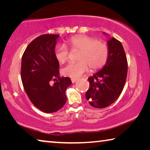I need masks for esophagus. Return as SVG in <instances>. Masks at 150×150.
Here are the masks:
<instances>
[{"mask_svg":"<svg viewBox=\"0 0 150 150\" xmlns=\"http://www.w3.org/2000/svg\"><path fill=\"white\" fill-rule=\"evenodd\" d=\"M76 81H77V79H71V82L73 83H75Z\"/></svg>","mask_w":150,"mask_h":150,"instance_id":"obj_1","label":"esophagus"}]
</instances>
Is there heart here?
Returning <instances> with one entry per match:
<instances>
[{"label": "heart", "mask_w": 150, "mask_h": 150, "mask_svg": "<svg viewBox=\"0 0 150 150\" xmlns=\"http://www.w3.org/2000/svg\"><path fill=\"white\" fill-rule=\"evenodd\" d=\"M67 44L72 50H79L77 56L79 62L69 63L62 69L63 74L77 79L84 75L88 70L96 71L105 64L108 56L107 45L102 41L96 40L93 37L86 35H77L67 40ZM69 51L64 45H56L54 56L61 63L68 59Z\"/></svg>", "instance_id": "obj_1"}]
</instances>
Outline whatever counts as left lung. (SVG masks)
<instances>
[{
    "mask_svg": "<svg viewBox=\"0 0 150 150\" xmlns=\"http://www.w3.org/2000/svg\"><path fill=\"white\" fill-rule=\"evenodd\" d=\"M107 45L108 56L105 66L88 78L90 87L86 93V98L91 106L97 108L107 107L118 99L128 71L126 56L121 42L110 38Z\"/></svg>",
    "mask_w": 150,
    "mask_h": 150,
    "instance_id": "obj_1",
    "label": "left lung"
}]
</instances>
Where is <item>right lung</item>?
I'll list each match as a JSON object with an SVG mask.
<instances>
[{
    "instance_id": "obj_1",
    "label": "right lung",
    "mask_w": 150,
    "mask_h": 150,
    "mask_svg": "<svg viewBox=\"0 0 150 150\" xmlns=\"http://www.w3.org/2000/svg\"><path fill=\"white\" fill-rule=\"evenodd\" d=\"M57 34H44L28 45L22 57L21 79L24 90L35 107L45 113L62 108L67 101L65 91L72 82L59 75L54 56ZM54 80L53 84L50 81Z\"/></svg>"
}]
</instances>
